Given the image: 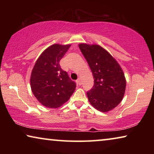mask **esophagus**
I'll list each match as a JSON object with an SVG mask.
<instances>
[{"label":"esophagus","mask_w":154,"mask_h":154,"mask_svg":"<svg viewBox=\"0 0 154 154\" xmlns=\"http://www.w3.org/2000/svg\"><path fill=\"white\" fill-rule=\"evenodd\" d=\"M77 84L79 85H82V81H81V79H80V78H78L77 80Z\"/></svg>","instance_id":"1"}]
</instances>
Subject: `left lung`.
<instances>
[{"mask_svg":"<svg viewBox=\"0 0 154 154\" xmlns=\"http://www.w3.org/2000/svg\"><path fill=\"white\" fill-rule=\"evenodd\" d=\"M79 49L93 74L94 85L87 92L90 103L101 112L114 109L121 102L126 90L123 71L111 54L97 45L82 43Z\"/></svg>","mask_w":154,"mask_h":154,"instance_id":"1","label":"left lung"}]
</instances>
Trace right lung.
I'll use <instances>...</instances> for the list:
<instances>
[{"instance_id":"obj_1","label":"right lung","mask_w":154,"mask_h":154,"mask_svg":"<svg viewBox=\"0 0 154 154\" xmlns=\"http://www.w3.org/2000/svg\"><path fill=\"white\" fill-rule=\"evenodd\" d=\"M71 45L54 44L47 48L34 66L30 86L34 96L43 106L57 108L73 94L76 83L61 69L60 60Z\"/></svg>"}]
</instances>
